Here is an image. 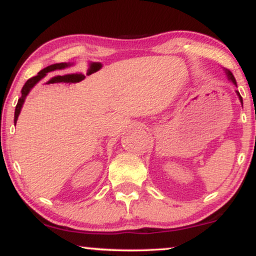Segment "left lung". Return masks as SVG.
I'll use <instances>...</instances> for the list:
<instances>
[{"mask_svg": "<svg viewBox=\"0 0 256 256\" xmlns=\"http://www.w3.org/2000/svg\"><path fill=\"white\" fill-rule=\"evenodd\" d=\"M224 71H225V73H226V76H228V80L230 82H232V83H234V85H236L237 86V83H236V79H234V74H232L231 73V71H228V70H226V68H224ZM236 94H237V96H238V98H240V104H242V107H243V100H242V96L240 95V92L236 90Z\"/></svg>", "mask_w": 256, "mask_h": 256, "instance_id": "left-lung-1", "label": "left lung"}]
</instances>
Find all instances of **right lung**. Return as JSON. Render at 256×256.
<instances>
[{"instance_id": "obj_1", "label": "right lung", "mask_w": 256, "mask_h": 256, "mask_svg": "<svg viewBox=\"0 0 256 256\" xmlns=\"http://www.w3.org/2000/svg\"><path fill=\"white\" fill-rule=\"evenodd\" d=\"M73 64H74L73 62H60V64H50V66L46 67V68H43L42 71L38 72L37 76H34V77L30 78L28 82H26L25 85H24V86H22V96H20V98L18 100V104H16V113H14V125H16L18 116H19L20 112H22V104H24L26 96H28V94H30V91L32 90V88H34V85L38 83V82L42 80V79L46 77V76L48 74L49 72L64 71V70H67V68H70V67H72Z\"/></svg>"}]
</instances>
